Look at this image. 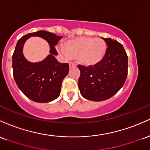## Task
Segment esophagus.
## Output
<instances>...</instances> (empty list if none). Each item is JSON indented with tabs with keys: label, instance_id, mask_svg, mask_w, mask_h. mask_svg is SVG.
Instances as JSON below:
<instances>
[{
	"label": "esophagus",
	"instance_id": "34e87169",
	"mask_svg": "<svg viewBox=\"0 0 150 150\" xmlns=\"http://www.w3.org/2000/svg\"><path fill=\"white\" fill-rule=\"evenodd\" d=\"M69 68H73V67H76V64L74 62H69Z\"/></svg>",
	"mask_w": 150,
	"mask_h": 150
}]
</instances>
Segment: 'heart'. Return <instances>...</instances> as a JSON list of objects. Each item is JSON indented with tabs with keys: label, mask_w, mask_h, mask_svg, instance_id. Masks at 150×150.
Listing matches in <instances>:
<instances>
[{
	"label": "heart",
	"mask_w": 150,
	"mask_h": 150,
	"mask_svg": "<svg viewBox=\"0 0 150 150\" xmlns=\"http://www.w3.org/2000/svg\"><path fill=\"white\" fill-rule=\"evenodd\" d=\"M106 50V43L103 40L91 37H80L63 45L64 54L77 58L81 64L87 67L100 63L105 57Z\"/></svg>",
	"instance_id": "1"
}]
</instances>
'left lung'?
<instances>
[{"mask_svg": "<svg viewBox=\"0 0 150 150\" xmlns=\"http://www.w3.org/2000/svg\"><path fill=\"white\" fill-rule=\"evenodd\" d=\"M102 39L108 46L102 61L94 67L78 66L80 93L93 101H103L115 95L123 86L127 75L128 59L123 46L111 38Z\"/></svg>", "mask_w": 150, "mask_h": 150, "instance_id": "obj_1", "label": "left lung"}]
</instances>
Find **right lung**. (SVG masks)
<instances>
[{
  "label": "right lung",
  "mask_w": 150,
  "mask_h": 150,
  "mask_svg": "<svg viewBox=\"0 0 150 150\" xmlns=\"http://www.w3.org/2000/svg\"><path fill=\"white\" fill-rule=\"evenodd\" d=\"M30 36H40L49 43L50 54L41 62L33 63L23 55L24 42ZM62 38L52 33L40 30L22 37L13 55V76L20 90L30 100L48 103L55 100L61 92L62 83L69 73V64L59 63L54 46Z\"/></svg>",
  "instance_id": "obj_1"
}]
</instances>
